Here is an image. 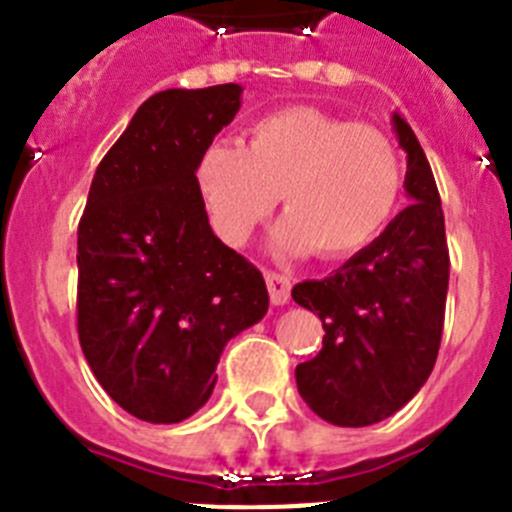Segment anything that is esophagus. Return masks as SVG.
<instances>
[{
	"mask_svg": "<svg viewBox=\"0 0 512 512\" xmlns=\"http://www.w3.org/2000/svg\"><path fill=\"white\" fill-rule=\"evenodd\" d=\"M266 287H269V295L274 305H287L289 292H292V282H289L287 274H279V271H266Z\"/></svg>",
	"mask_w": 512,
	"mask_h": 512,
	"instance_id": "obj_1",
	"label": "esophagus"
}]
</instances>
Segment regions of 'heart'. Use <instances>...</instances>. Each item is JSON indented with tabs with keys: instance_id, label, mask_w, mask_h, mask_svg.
<instances>
[{
	"instance_id": "heart-1",
	"label": "heart",
	"mask_w": 512,
	"mask_h": 512,
	"mask_svg": "<svg viewBox=\"0 0 512 512\" xmlns=\"http://www.w3.org/2000/svg\"><path fill=\"white\" fill-rule=\"evenodd\" d=\"M194 176L225 243H246L282 194L287 217L274 235L277 246L310 248L330 261L361 251L387 225L402 189V161L384 130L292 104L253 122L243 148L210 143Z\"/></svg>"
}]
</instances>
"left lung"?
I'll return each mask as SVG.
<instances>
[{
  "label": "left lung",
  "instance_id": "1",
  "mask_svg": "<svg viewBox=\"0 0 512 512\" xmlns=\"http://www.w3.org/2000/svg\"><path fill=\"white\" fill-rule=\"evenodd\" d=\"M410 205L366 248L325 279H307L292 300L323 320V348L297 364V390L320 418L361 428L395 415L431 377L449 292V246L431 164L400 115Z\"/></svg>",
  "mask_w": 512,
  "mask_h": 512
}]
</instances>
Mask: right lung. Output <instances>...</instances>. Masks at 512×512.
Returning a JSON list of instances; mask_svg holds the SVG:
<instances>
[{
	"label": "right lung",
	"mask_w": 512,
	"mask_h": 512,
	"mask_svg": "<svg viewBox=\"0 0 512 512\" xmlns=\"http://www.w3.org/2000/svg\"><path fill=\"white\" fill-rule=\"evenodd\" d=\"M243 87L166 89L107 151L79 223V341L104 392L146 423L210 400L225 343L269 310L261 271L210 228L197 164Z\"/></svg>",
	"instance_id": "right-lung-1"
}]
</instances>
